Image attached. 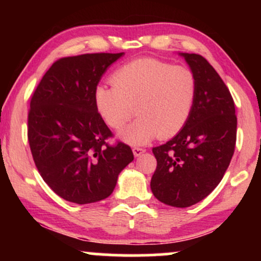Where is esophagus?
Listing matches in <instances>:
<instances>
[{"instance_id": "obj_1", "label": "esophagus", "mask_w": 261, "mask_h": 261, "mask_svg": "<svg viewBox=\"0 0 261 261\" xmlns=\"http://www.w3.org/2000/svg\"><path fill=\"white\" fill-rule=\"evenodd\" d=\"M133 152H134L135 157H139V155H141L142 153H145L146 149L143 148V147H134L133 148Z\"/></svg>"}]
</instances>
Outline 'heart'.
<instances>
[{
	"mask_svg": "<svg viewBox=\"0 0 261 261\" xmlns=\"http://www.w3.org/2000/svg\"><path fill=\"white\" fill-rule=\"evenodd\" d=\"M113 85L99 83L93 98L108 126L121 128L134 115L139 118L120 133L131 145H145L158 136H174L187 124L197 94L195 73L187 66L153 58L136 59L116 68ZM135 108H133V106Z\"/></svg>",
	"mask_w": 261,
	"mask_h": 261,
	"instance_id": "1",
	"label": "heart"
}]
</instances>
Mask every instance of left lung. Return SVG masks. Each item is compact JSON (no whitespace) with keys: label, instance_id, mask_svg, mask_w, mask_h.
<instances>
[{"label":"left lung","instance_id":"obj_1","mask_svg":"<svg viewBox=\"0 0 261 261\" xmlns=\"http://www.w3.org/2000/svg\"><path fill=\"white\" fill-rule=\"evenodd\" d=\"M181 55L197 80L195 104L178 135L152 148L157 160L152 193L174 207L195 205L220 184L237 141L236 107L229 89L201 55Z\"/></svg>","mask_w":261,"mask_h":261}]
</instances>
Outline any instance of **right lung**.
<instances>
[{
  "mask_svg": "<svg viewBox=\"0 0 261 261\" xmlns=\"http://www.w3.org/2000/svg\"><path fill=\"white\" fill-rule=\"evenodd\" d=\"M124 53L83 54L56 60L33 92L28 142L39 174L70 202H97L113 193L119 173L134 160L130 146L110 145L114 135L93 93Z\"/></svg>",
  "mask_w": 261,
  "mask_h": 261,
  "instance_id": "right-lung-1",
  "label": "right lung"
}]
</instances>
